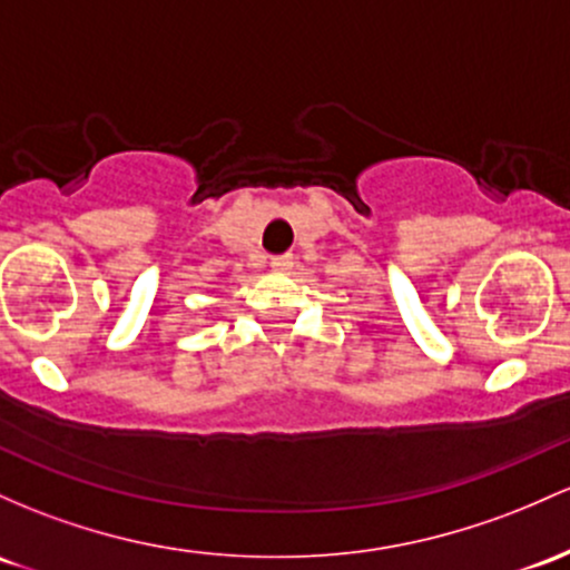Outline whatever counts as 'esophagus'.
<instances>
[{
    "instance_id": "obj_1",
    "label": "esophagus",
    "mask_w": 570,
    "mask_h": 570,
    "mask_svg": "<svg viewBox=\"0 0 570 570\" xmlns=\"http://www.w3.org/2000/svg\"><path fill=\"white\" fill-rule=\"evenodd\" d=\"M292 265H295V256H292V254H278V256H273V259H271V267L275 273H286Z\"/></svg>"
}]
</instances>
